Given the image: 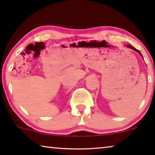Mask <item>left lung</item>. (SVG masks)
<instances>
[{
	"label": "left lung",
	"mask_w": 155,
	"mask_h": 155,
	"mask_svg": "<svg viewBox=\"0 0 155 155\" xmlns=\"http://www.w3.org/2000/svg\"><path fill=\"white\" fill-rule=\"evenodd\" d=\"M125 47H126L127 48H131V49H133L134 51H137V52H138V54H140V56H141V57L143 58V55H142V54H140V51H138V49H137V48H134V47H132V46H131V45H127L125 46Z\"/></svg>",
	"instance_id": "1"
}]
</instances>
